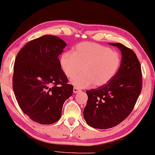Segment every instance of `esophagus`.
Returning <instances> with one entry per match:
<instances>
[{"label":"esophagus","mask_w":155,"mask_h":155,"mask_svg":"<svg viewBox=\"0 0 155 155\" xmlns=\"http://www.w3.org/2000/svg\"><path fill=\"white\" fill-rule=\"evenodd\" d=\"M80 91V89H78V87H74V88H73V92H74L75 93V94H76V93H78V92H79Z\"/></svg>","instance_id":"obj_1"}]
</instances>
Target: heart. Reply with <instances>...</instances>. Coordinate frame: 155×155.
<instances>
[{"mask_svg": "<svg viewBox=\"0 0 155 155\" xmlns=\"http://www.w3.org/2000/svg\"><path fill=\"white\" fill-rule=\"evenodd\" d=\"M120 65L121 55L118 52L97 43H81L75 46L73 53L65 52L60 58L61 68L68 78L83 71L82 74L71 79L72 84L80 88L107 84L117 74Z\"/></svg>", "mask_w": 155, "mask_h": 155, "instance_id": "b5f03b06", "label": "heart"}]
</instances>
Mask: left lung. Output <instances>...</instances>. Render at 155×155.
I'll list each match as a JSON object with an SVG mask.
<instances>
[{"instance_id":"8db88e82","label":"left lung","mask_w":155,"mask_h":155,"mask_svg":"<svg viewBox=\"0 0 155 155\" xmlns=\"http://www.w3.org/2000/svg\"><path fill=\"white\" fill-rule=\"evenodd\" d=\"M122 53L118 72L107 84L87 90L88 101L83 111L88 125L97 129H109L130 115L142 89L141 64L132 49L120 43H109Z\"/></svg>"}]
</instances>
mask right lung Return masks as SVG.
Returning a JSON list of instances; mask_svg holds the SVG:
<instances>
[{
  "label": "right lung",
  "mask_w": 155,
  "mask_h": 155,
  "mask_svg": "<svg viewBox=\"0 0 155 155\" xmlns=\"http://www.w3.org/2000/svg\"><path fill=\"white\" fill-rule=\"evenodd\" d=\"M66 44L54 35H44L26 44L14 61L13 91L21 110L42 125L58 121L73 86L61 68L58 56Z\"/></svg>",
  "instance_id": "1"
}]
</instances>
